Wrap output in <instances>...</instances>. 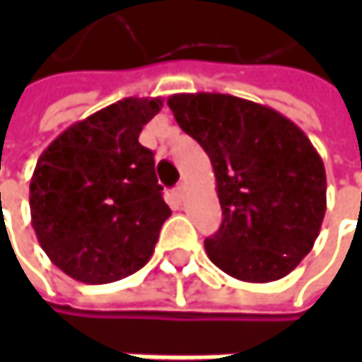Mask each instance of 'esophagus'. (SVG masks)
I'll return each mask as SVG.
<instances>
[{"mask_svg":"<svg viewBox=\"0 0 362 362\" xmlns=\"http://www.w3.org/2000/svg\"><path fill=\"white\" fill-rule=\"evenodd\" d=\"M174 194H176V199H178V201L184 199V184H178V186L174 188Z\"/></svg>","mask_w":362,"mask_h":362,"instance_id":"34e87169","label":"esophagus"}]
</instances>
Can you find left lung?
Here are the masks:
<instances>
[{"label":"left lung","mask_w":362,"mask_h":362,"mask_svg":"<svg viewBox=\"0 0 362 362\" xmlns=\"http://www.w3.org/2000/svg\"><path fill=\"white\" fill-rule=\"evenodd\" d=\"M178 125L207 153L222 207L209 259L247 283L287 276L313 250L327 209L325 165L285 115L230 94H174Z\"/></svg>","instance_id":"obj_1"}]
</instances>
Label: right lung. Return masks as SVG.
I'll use <instances>...</instances> for the list:
<instances>
[{
  "label": "right lung",
  "mask_w": 362,
  "mask_h": 362,
  "mask_svg": "<svg viewBox=\"0 0 362 362\" xmlns=\"http://www.w3.org/2000/svg\"><path fill=\"white\" fill-rule=\"evenodd\" d=\"M161 107V98H123L66 127L37 159L31 224L52 264L75 281L112 283L153 255L172 209L138 136Z\"/></svg>",
  "instance_id": "right-lung-1"
}]
</instances>
